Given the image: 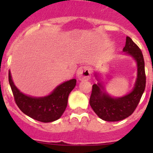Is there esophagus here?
<instances>
[{
	"label": "esophagus",
	"instance_id": "34e87169",
	"mask_svg": "<svg viewBox=\"0 0 153 153\" xmlns=\"http://www.w3.org/2000/svg\"><path fill=\"white\" fill-rule=\"evenodd\" d=\"M77 76L80 81L83 80H89L91 76L90 67L89 66H82L78 68L77 71Z\"/></svg>",
	"mask_w": 153,
	"mask_h": 153
}]
</instances>
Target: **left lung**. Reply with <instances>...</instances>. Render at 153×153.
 I'll list each match as a JSON object with an SVG mask.
<instances>
[{
	"label": "left lung",
	"instance_id": "8db88e82",
	"mask_svg": "<svg viewBox=\"0 0 153 153\" xmlns=\"http://www.w3.org/2000/svg\"><path fill=\"white\" fill-rule=\"evenodd\" d=\"M123 51L132 55L138 64V78L133 90L122 98H113L103 92L104 88L101 84L92 85L89 104L97 115L106 121H121L132 115L146 86L144 60L140 48L127 36Z\"/></svg>",
	"mask_w": 153,
	"mask_h": 153
}]
</instances>
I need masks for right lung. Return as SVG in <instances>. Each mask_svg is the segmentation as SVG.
I'll use <instances>...</instances> for the list:
<instances>
[{
  "mask_svg": "<svg viewBox=\"0 0 153 153\" xmlns=\"http://www.w3.org/2000/svg\"><path fill=\"white\" fill-rule=\"evenodd\" d=\"M9 82L15 104L27 115L44 123L52 122L61 118L67 106L68 97L76 84V79L66 81L57 86L49 95L32 98L20 92L14 85L9 71Z\"/></svg>",
  "mask_w": 153,
  "mask_h": 153,
  "instance_id": "right-lung-1",
  "label": "right lung"
}]
</instances>
